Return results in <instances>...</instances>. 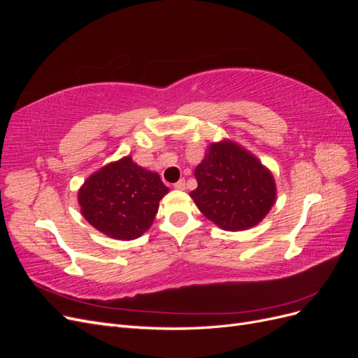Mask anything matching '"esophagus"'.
<instances>
[{
  "label": "esophagus",
  "instance_id": "esophagus-1",
  "mask_svg": "<svg viewBox=\"0 0 358 358\" xmlns=\"http://www.w3.org/2000/svg\"><path fill=\"white\" fill-rule=\"evenodd\" d=\"M175 188H176V189H179V191H183V189H185V179H180V180H178V182L175 183Z\"/></svg>",
  "mask_w": 358,
  "mask_h": 358
}]
</instances>
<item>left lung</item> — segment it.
<instances>
[{"mask_svg":"<svg viewBox=\"0 0 358 358\" xmlns=\"http://www.w3.org/2000/svg\"><path fill=\"white\" fill-rule=\"evenodd\" d=\"M194 175L199 185L189 197L206 218L227 231L252 229L276 201L272 171L233 140L212 142Z\"/></svg>","mask_w":358,"mask_h":358,"instance_id":"obj_1","label":"left lung"}]
</instances>
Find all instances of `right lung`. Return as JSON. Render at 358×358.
Instances as JSON below:
<instances>
[{
    "label": "right lung",
    "instance_id": "1",
    "mask_svg": "<svg viewBox=\"0 0 358 358\" xmlns=\"http://www.w3.org/2000/svg\"><path fill=\"white\" fill-rule=\"evenodd\" d=\"M169 192L157 171L127 155L112 161L83 182L78 201L83 218L116 241H134L149 230Z\"/></svg>",
    "mask_w": 358,
    "mask_h": 358
}]
</instances>
